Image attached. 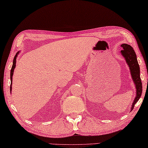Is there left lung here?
<instances>
[{"instance_id":"obj_1","label":"left lung","mask_w":148,"mask_h":148,"mask_svg":"<svg viewBox=\"0 0 148 148\" xmlns=\"http://www.w3.org/2000/svg\"><path fill=\"white\" fill-rule=\"evenodd\" d=\"M121 46L123 48V50H121V53L130 68L131 75L136 88V97L131 108L132 110L135 104L140 98L143 91V84L140 76V67L136 58V55L132 47L127 44H122Z\"/></svg>"}]
</instances>
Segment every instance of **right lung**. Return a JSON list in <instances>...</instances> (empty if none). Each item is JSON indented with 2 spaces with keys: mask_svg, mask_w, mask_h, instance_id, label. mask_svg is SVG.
<instances>
[{
  "mask_svg": "<svg viewBox=\"0 0 148 148\" xmlns=\"http://www.w3.org/2000/svg\"><path fill=\"white\" fill-rule=\"evenodd\" d=\"M19 53V51L16 53V54L15 55V57L13 58V66L12 69H11V73H10V79H11V85H10V91L12 92V77H13V72H14V69L15 68V66H16V57H17V55Z\"/></svg>",
  "mask_w": 148,
  "mask_h": 148,
  "instance_id": "right-lung-1",
  "label": "right lung"
}]
</instances>
